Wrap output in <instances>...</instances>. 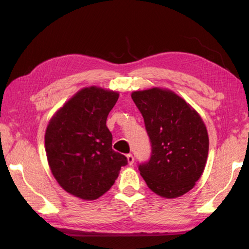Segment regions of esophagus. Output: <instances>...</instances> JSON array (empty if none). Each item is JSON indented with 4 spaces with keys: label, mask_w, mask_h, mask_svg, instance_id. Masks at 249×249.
Returning a JSON list of instances; mask_svg holds the SVG:
<instances>
[{
    "label": "esophagus",
    "mask_w": 249,
    "mask_h": 249,
    "mask_svg": "<svg viewBox=\"0 0 249 249\" xmlns=\"http://www.w3.org/2000/svg\"><path fill=\"white\" fill-rule=\"evenodd\" d=\"M126 157H127V161H128L129 165H133L134 161H135L134 155L133 154H127V155H126Z\"/></svg>",
    "instance_id": "34e87169"
}]
</instances>
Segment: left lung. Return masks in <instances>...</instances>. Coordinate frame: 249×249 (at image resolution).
<instances>
[{
	"mask_svg": "<svg viewBox=\"0 0 249 249\" xmlns=\"http://www.w3.org/2000/svg\"><path fill=\"white\" fill-rule=\"evenodd\" d=\"M144 120L152 153L138 166L155 194L177 198L192 189L202 174L209 136L197 111L176 93L153 88L131 94Z\"/></svg>",
	"mask_w": 249,
	"mask_h": 249,
	"instance_id": "obj_1",
	"label": "left lung"
}]
</instances>
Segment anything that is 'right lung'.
Masks as SVG:
<instances>
[{"label": "right lung", "instance_id": "add662e5", "mask_svg": "<svg viewBox=\"0 0 249 249\" xmlns=\"http://www.w3.org/2000/svg\"><path fill=\"white\" fill-rule=\"evenodd\" d=\"M119 93L82 89L57 111L45 135L51 172L63 189L78 198L95 200L111 188L127 158L112 150L106 125Z\"/></svg>", "mask_w": 249, "mask_h": 249}]
</instances>
